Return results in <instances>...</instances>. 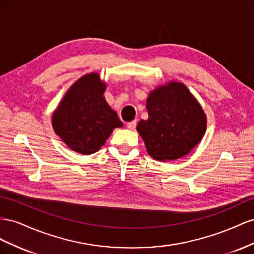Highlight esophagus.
Masks as SVG:
<instances>
[{"mask_svg": "<svg viewBox=\"0 0 254 254\" xmlns=\"http://www.w3.org/2000/svg\"><path fill=\"white\" fill-rule=\"evenodd\" d=\"M136 126H137V121L136 120H134V121H131V122H128L127 125V128L128 129H135L136 128Z\"/></svg>", "mask_w": 254, "mask_h": 254, "instance_id": "34e87169", "label": "esophagus"}]
</instances>
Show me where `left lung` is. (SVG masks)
Masks as SVG:
<instances>
[{"mask_svg":"<svg viewBox=\"0 0 254 254\" xmlns=\"http://www.w3.org/2000/svg\"><path fill=\"white\" fill-rule=\"evenodd\" d=\"M147 110L149 119L139 121L137 131L148 153L158 161L186 155L205 134V114L183 84L158 87L150 93Z\"/></svg>","mask_w":254,"mask_h":254,"instance_id":"obj_1","label":"left lung"}]
</instances>
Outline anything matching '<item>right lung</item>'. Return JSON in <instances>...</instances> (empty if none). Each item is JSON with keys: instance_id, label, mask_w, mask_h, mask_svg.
Wrapping results in <instances>:
<instances>
[{"instance_id": "add662e5", "label": "right lung", "mask_w": 254, "mask_h": 254, "mask_svg": "<svg viewBox=\"0 0 254 254\" xmlns=\"http://www.w3.org/2000/svg\"><path fill=\"white\" fill-rule=\"evenodd\" d=\"M104 91L105 84L98 74L85 75L71 87L53 114L55 134L77 153H95L114 128L123 126L106 103Z\"/></svg>"}]
</instances>
